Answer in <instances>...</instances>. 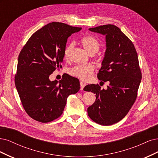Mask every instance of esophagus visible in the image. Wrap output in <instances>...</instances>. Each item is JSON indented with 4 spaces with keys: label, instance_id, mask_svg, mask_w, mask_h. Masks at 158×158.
Returning a JSON list of instances; mask_svg holds the SVG:
<instances>
[{
    "label": "esophagus",
    "instance_id": "1",
    "mask_svg": "<svg viewBox=\"0 0 158 158\" xmlns=\"http://www.w3.org/2000/svg\"><path fill=\"white\" fill-rule=\"evenodd\" d=\"M80 86H81V90H83V88L86 86V83L83 82V81H80Z\"/></svg>",
    "mask_w": 158,
    "mask_h": 158
}]
</instances>
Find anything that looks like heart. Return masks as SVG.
Wrapping results in <instances>:
<instances>
[{"label": "heart", "mask_w": 158, "mask_h": 158, "mask_svg": "<svg viewBox=\"0 0 158 158\" xmlns=\"http://www.w3.org/2000/svg\"><path fill=\"white\" fill-rule=\"evenodd\" d=\"M81 41L83 47L90 54H95L98 51L100 48V43L98 40L94 37L88 35V36H85L81 39ZM73 47L74 43H71L66 47L64 51L65 58H68L69 56L70 51ZM94 70V67L91 64L78 65L70 70V73L83 81H89L93 77Z\"/></svg>", "instance_id": "heart-1"}]
</instances>
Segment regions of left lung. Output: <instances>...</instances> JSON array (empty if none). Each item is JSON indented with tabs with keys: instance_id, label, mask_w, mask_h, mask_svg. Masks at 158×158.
<instances>
[{
	"instance_id": "8db88e82",
	"label": "left lung",
	"mask_w": 158,
	"mask_h": 158,
	"mask_svg": "<svg viewBox=\"0 0 158 158\" xmlns=\"http://www.w3.org/2000/svg\"><path fill=\"white\" fill-rule=\"evenodd\" d=\"M89 31L106 36V49L97 77L110 85L106 90L94 84L84 88L96 94L88 115L98 124L113 125L124 118L136 100L142 79L138 55L133 43L115 25H104Z\"/></svg>"
}]
</instances>
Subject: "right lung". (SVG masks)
<instances>
[{"label": "right lung", "instance_id": "1", "mask_svg": "<svg viewBox=\"0 0 158 158\" xmlns=\"http://www.w3.org/2000/svg\"><path fill=\"white\" fill-rule=\"evenodd\" d=\"M81 29L50 23L33 33L20 52L15 85L23 108L33 119L48 123L58 118L68 96L80 89L77 78L68 75L51 81L49 76L61 68L68 37Z\"/></svg>", "mask_w": 158, "mask_h": 158}]
</instances>
